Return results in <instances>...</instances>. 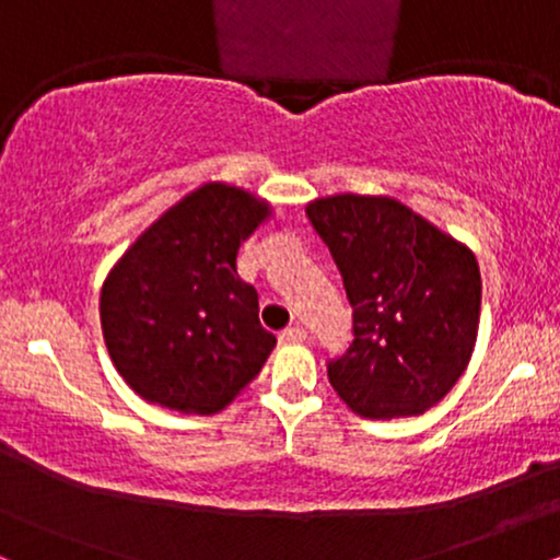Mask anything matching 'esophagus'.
I'll list each match as a JSON object with an SVG mask.
<instances>
[{
	"instance_id": "obj_1",
	"label": "esophagus",
	"mask_w": 560,
	"mask_h": 560,
	"mask_svg": "<svg viewBox=\"0 0 560 560\" xmlns=\"http://www.w3.org/2000/svg\"><path fill=\"white\" fill-rule=\"evenodd\" d=\"M305 337H307V331L302 329V326H289V329L279 334V339L284 345H300V342H305Z\"/></svg>"
}]
</instances>
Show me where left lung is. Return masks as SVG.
Returning <instances> with one entry per match:
<instances>
[{
  "label": "left lung",
  "instance_id": "8db88e82",
  "mask_svg": "<svg viewBox=\"0 0 560 560\" xmlns=\"http://www.w3.org/2000/svg\"><path fill=\"white\" fill-rule=\"evenodd\" d=\"M352 305L334 392L363 419L421 416L455 387L479 331L481 276L466 244L392 197L334 195L305 208Z\"/></svg>",
  "mask_w": 560,
  "mask_h": 560
}]
</instances>
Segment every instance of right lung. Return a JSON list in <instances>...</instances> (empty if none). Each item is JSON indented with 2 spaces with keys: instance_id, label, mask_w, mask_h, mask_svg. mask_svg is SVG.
<instances>
[{
  "instance_id": "obj_1",
  "label": "right lung",
  "mask_w": 560,
  "mask_h": 560,
  "mask_svg": "<svg viewBox=\"0 0 560 560\" xmlns=\"http://www.w3.org/2000/svg\"><path fill=\"white\" fill-rule=\"evenodd\" d=\"M268 215L266 199L210 182L165 210L107 273L102 334L144 400L210 416L260 374L276 337L260 326L236 253Z\"/></svg>"
}]
</instances>
